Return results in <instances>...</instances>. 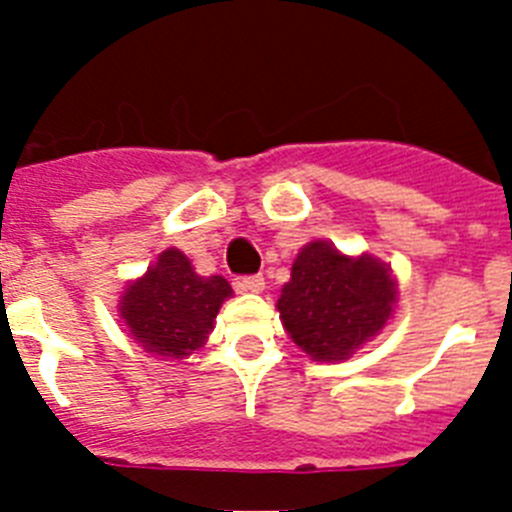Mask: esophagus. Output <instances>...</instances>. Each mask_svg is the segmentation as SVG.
Returning <instances> with one entry per match:
<instances>
[{"instance_id": "1", "label": "esophagus", "mask_w": 512, "mask_h": 512, "mask_svg": "<svg viewBox=\"0 0 512 512\" xmlns=\"http://www.w3.org/2000/svg\"><path fill=\"white\" fill-rule=\"evenodd\" d=\"M266 289L264 277H243L235 282V292H241V295H261Z\"/></svg>"}]
</instances>
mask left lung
<instances>
[{"label":"left lung","mask_w":512,"mask_h":512,"mask_svg":"<svg viewBox=\"0 0 512 512\" xmlns=\"http://www.w3.org/2000/svg\"><path fill=\"white\" fill-rule=\"evenodd\" d=\"M390 264L359 253L348 256L328 241L300 248L277 300L287 336L312 361H346L390 323L397 305Z\"/></svg>","instance_id":"1"}]
</instances>
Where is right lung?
<instances>
[{
  "instance_id": "1",
  "label": "right lung",
  "mask_w": 512,
  "mask_h": 512,
  "mask_svg": "<svg viewBox=\"0 0 512 512\" xmlns=\"http://www.w3.org/2000/svg\"><path fill=\"white\" fill-rule=\"evenodd\" d=\"M228 297V279L200 277L187 253L171 246L143 277L125 284L117 312L143 351L182 361L205 346Z\"/></svg>"
}]
</instances>
